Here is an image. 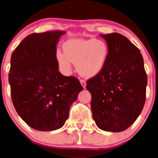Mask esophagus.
Listing matches in <instances>:
<instances>
[{
	"instance_id": "1",
	"label": "esophagus",
	"mask_w": 158,
	"mask_h": 158,
	"mask_svg": "<svg viewBox=\"0 0 158 158\" xmlns=\"http://www.w3.org/2000/svg\"><path fill=\"white\" fill-rule=\"evenodd\" d=\"M80 83H81V85H82V87L85 89V85H86V82H85V81L84 80V79H80Z\"/></svg>"
}]
</instances>
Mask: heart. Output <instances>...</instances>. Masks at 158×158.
Wrapping results in <instances>:
<instances>
[{
    "instance_id": "b5f03b06",
    "label": "heart",
    "mask_w": 158,
    "mask_h": 158,
    "mask_svg": "<svg viewBox=\"0 0 158 158\" xmlns=\"http://www.w3.org/2000/svg\"><path fill=\"white\" fill-rule=\"evenodd\" d=\"M64 52L57 50L56 59L65 72H69L72 62L76 64L81 76L90 78L102 72L110 54V47L102 39H72L62 45Z\"/></svg>"
}]
</instances>
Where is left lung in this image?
Instances as JSON below:
<instances>
[{
  "mask_svg": "<svg viewBox=\"0 0 158 158\" xmlns=\"http://www.w3.org/2000/svg\"><path fill=\"white\" fill-rule=\"evenodd\" d=\"M110 47L103 69L86 81L93 120L101 130L120 132L134 123L146 100L148 76L138 48L118 33L101 35Z\"/></svg>",
  "mask_w": 158,
  "mask_h": 158,
  "instance_id": "left-lung-1",
  "label": "left lung"
}]
</instances>
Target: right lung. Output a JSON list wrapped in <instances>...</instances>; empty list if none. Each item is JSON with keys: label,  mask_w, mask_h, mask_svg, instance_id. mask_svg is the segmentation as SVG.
Instances as JSON below:
<instances>
[{"label": "right lung", "mask_w": 158, "mask_h": 158, "mask_svg": "<svg viewBox=\"0 0 158 158\" xmlns=\"http://www.w3.org/2000/svg\"><path fill=\"white\" fill-rule=\"evenodd\" d=\"M64 31L29 35L10 58V96L17 113L31 128L59 129L69 118L70 106L83 89L75 76L59 71L56 44Z\"/></svg>", "instance_id": "1"}]
</instances>
